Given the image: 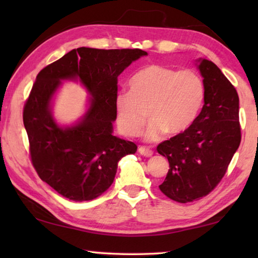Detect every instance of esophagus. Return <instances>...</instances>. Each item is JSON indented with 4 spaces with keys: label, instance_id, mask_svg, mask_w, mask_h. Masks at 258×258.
I'll use <instances>...</instances> for the list:
<instances>
[{
    "label": "esophagus",
    "instance_id": "esophagus-1",
    "mask_svg": "<svg viewBox=\"0 0 258 258\" xmlns=\"http://www.w3.org/2000/svg\"><path fill=\"white\" fill-rule=\"evenodd\" d=\"M139 152H140V155H142V156H145V157H151L152 155H154V151L150 150V149H148V148H146V147H140L139 148Z\"/></svg>",
    "mask_w": 258,
    "mask_h": 258
}]
</instances>
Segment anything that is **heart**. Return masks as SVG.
I'll use <instances>...</instances> for the list:
<instances>
[{
  "mask_svg": "<svg viewBox=\"0 0 258 258\" xmlns=\"http://www.w3.org/2000/svg\"><path fill=\"white\" fill-rule=\"evenodd\" d=\"M130 89L115 99L117 125L126 137H138L149 116L148 141H158L166 132H186L197 119L205 100L203 78L192 69L176 71L150 64L131 78Z\"/></svg>",
  "mask_w": 258,
  "mask_h": 258,
  "instance_id": "b5f03b06",
  "label": "heart"
}]
</instances>
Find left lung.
<instances>
[{
    "mask_svg": "<svg viewBox=\"0 0 258 258\" xmlns=\"http://www.w3.org/2000/svg\"><path fill=\"white\" fill-rule=\"evenodd\" d=\"M197 67L205 84L202 111L186 132L157 147L169 163L159 189L181 204L198 200L214 190L241 141L234 86L212 61L198 59Z\"/></svg>",
    "mask_w": 258,
    "mask_h": 258,
    "instance_id": "obj_1",
    "label": "left lung"
}]
</instances>
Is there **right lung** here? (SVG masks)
I'll return each instance as SVG.
<instances>
[{
	"instance_id": "add662e5",
	"label": "right lung",
	"mask_w": 258,
	"mask_h": 258,
	"mask_svg": "<svg viewBox=\"0 0 258 258\" xmlns=\"http://www.w3.org/2000/svg\"><path fill=\"white\" fill-rule=\"evenodd\" d=\"M146 51L74 49L38 73L24 107L30 158L42 181L74 202L92 200L112 184L118 161L135 154V143L112 135L117 78ZM63 80L80 81L90 94L88 109L73 125L51 112Z\"/></svg>"
}]
</instances>
